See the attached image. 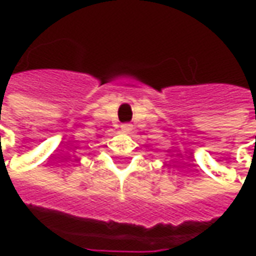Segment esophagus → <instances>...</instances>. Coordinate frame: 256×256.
Segmentation results:
<instances>
[{"label": "esophagus", "mask_w": 256, "mask_h": 256, "mask_svg": "<svg viewBox=\"0 0 256 256\" xmlns=\"http://www.w3.org/2000/svg\"><path fill=\"white\" fill-rule=\"evenodd\" d=\"M122 130L123 132H126V133H128V132H132V128H133V126L130 124V123H122Z\"/></svg>", "instance_id": "34e87169"}]
</instances>
